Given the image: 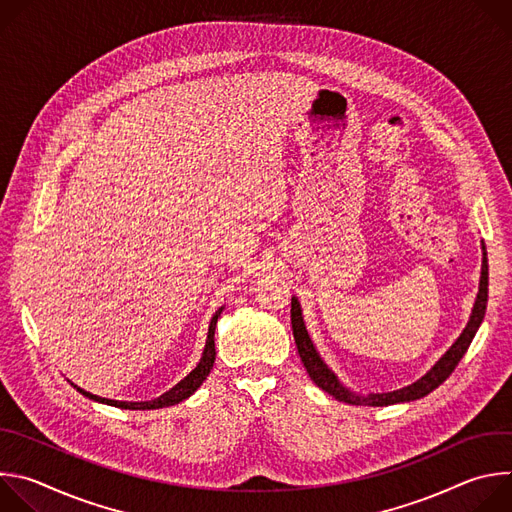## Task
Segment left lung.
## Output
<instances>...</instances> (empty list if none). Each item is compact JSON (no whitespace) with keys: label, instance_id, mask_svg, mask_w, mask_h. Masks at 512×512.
Returning <instances> with one entry per match:
<instances>
[{"label":"left lung","instance_id":"1","mask_svg":"<svg viewBox=\"0 0 512 512\" xmlns=\"http://www.w3.org/2000/svg\"><path fill=\"white\" fill-rule=\"evenodd\" d=\"M486 302H488V259H486V247L482 243V271H480V285H478V294L474 300V308L472 314L468 318L466 328L462 330V334L456 338V342L440 356L433 367L415 383L395 389V391H387V393H369L362 395L356 391H350L346 385L340 383V379L336 377V373L328 367V364L322 360L320 352L316 350L306 324H304V314H302V306L298 302V298H291V330H294V338H296V346L300 352V358L304 362V367L310 375V379L328 395H332L334 399L348 403V405H369V407H387V405H395V403H409L415 399H421L425 395H429L433 389L440 387L458 367V362L462 360V356L466 354L472 338L476 336L484 314H486Z\"/></svg>","mask_w":512,"mask_h":512}]
</instances>
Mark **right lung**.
Here are the masks:
<instances>
[{
	"mask_svg": "<svg viewBox=\"0 0 512 512\" xmlns=\"http://www.w3.org/2000/svg\"><path fill=\"white\" fill-rule=\"evenodd\" d=\"M225 306L218 308L210 320V326H208V336H206V344H204V352L200 356V362L196 364V369L190 371L178 385H174L170 391H166L164 395L152 399V401H115V399H105V397H99V395H93L81 387H77L75 383H70L72 387H75L81 395L89 397L91 401H97V403H105V405H111V407H119V409H131V411H150V409H162V407H170V405H176L184 399H188L202 383L204 379L210 375V369L214 364V358H216V350H214V330H216V322L218 318H221Z\"/></svg>",
	"mask_w": 512,
	"mask_h": 512,
	"instance_id": "right-lung-1",
	"label": "right lung"
}]
</instances>
